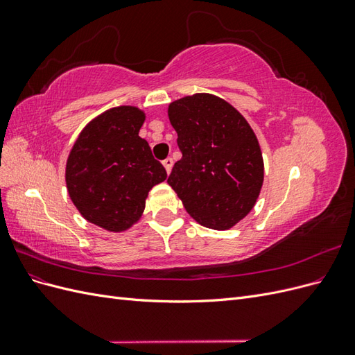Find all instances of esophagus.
I'll return each instance as SVG.
<instances>
[{"label":"esophagus","instance_id":"obj_1","mask_svg":"<svg viewBox=\"0 0 355 355\" xmlns=\"http://www.w3.org/2000/svg\"><path fill=\"white\" fill-rule=\"evenodd\" d=\"M163 166L166 167V171H167V173H170V171H171V167H173V158H166L164 161H163Z\"/></svg>","mask_w":355,"mask_h":355}]
</instances>
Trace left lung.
I'll list each match as a JSON object with an SVG mask.
<instances>
[{
    "mask_svg": "<svg viewBox=\"0 0 355 355\" xmlns=\"http://www.w3.org/2000/svg\"><path fill=\"white\" fill-rule=\"evenodd\" d=\"M182 158L167 184L202 227L228 230L249 213L263 182L259 144L244 116L220 98L198 93L168 106Z\"/></svg>",
    "mask_w": 355,
    "mask_h": 355,
    "instance_id": "8db88e82",
    "label": "left lung"
}]
</instances>
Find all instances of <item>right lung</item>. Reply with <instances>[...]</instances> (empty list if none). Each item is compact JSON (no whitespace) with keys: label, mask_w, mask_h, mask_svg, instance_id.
I'll return each instance as SVG.
<instances>
[{"label":"right lung","mask_w":355,"mask_h":355,"mask_svg":"<svg viewBox=\"0 0 355 355\" xmlns=\"http://www.w3.org/2000/svg\"><path fill=\"white\" fill-rule=\"evenodd\" d=\"M145 115L118 106L85 125L67 164V187L75 207L92 223L124 231L145 209L148 192L167 178L148 142L139 136Z\"/></svg>","instance_id":"add662e5"}]
</instances>
